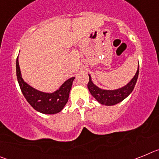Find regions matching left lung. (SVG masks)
I'll return each instance as SVG.
<instances>
[{
  "mask_svg": "<svg viewBox=\"0 0 159 159\" xmlns=\"http://www.w3.org/2000/svg\"><path fill=\"white\" fill-rule=\"evenodd\" d=\"M139 66L138 67L135 75L130 80V82H129L126 86L117 90H102L98 88L92 83L91 75H89L88 88L92 96L101 104L107 105V106L117 104L126 99L134 90L139 76Z\"/></svg>",
  "mask_w": 159,
  "mask_h": 159,
  "instance_id": "1",
  "label": "left lung"
}]
</instances>
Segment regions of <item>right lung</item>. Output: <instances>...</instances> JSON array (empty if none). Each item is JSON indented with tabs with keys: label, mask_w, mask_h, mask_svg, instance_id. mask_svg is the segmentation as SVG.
Masks as SVG:
<instances>
[{
	"label": "right lung",
	"mask_w": 159,
	"mask_h": 159,
	"mask_svg": "<svg viewBox=\"0 0 159 159\" xmlns=\"http://www.w3.org/2000/svg\"><path fill=\"white\" fill-rule=\"evenodd\" d=\"M16 76L22 93L29 104L37 111L48 115L59 113L62 111L68 100L71 85L75 79V77L68 79L59 90L53 93L41 92L29 86L23 80L20 70L18 57L16 59Z\"/></svg>",
	"instance_id": "add662e5"
}]
</instances>
